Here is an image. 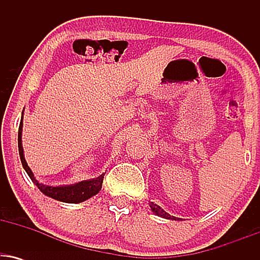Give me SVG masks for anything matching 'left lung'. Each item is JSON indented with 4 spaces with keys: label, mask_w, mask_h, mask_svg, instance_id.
Wrapping results in <instances>:
<instances>
[{
    "label": "left lung",
    "mask_w": 260,
    "mask_h": 260,
    "mask_svg": "<svg viewBox=\"0 0 260 260\" xmlns=\"http://www.w3.org/2000/svg\"><path fill=\"white\" fill-rule=\"evenodd\" d=\"M150 208H151V210H153V213L156 214L157 216H161V217H164V219H169V220H181L180 217H176V216H172V215H170L169 213H166V211L164 210V209H161V208L159 207V205L154 204L153 202L150 203Z\"/></svg>",
    "instance_id": "8db88e82"
}]
</instances>
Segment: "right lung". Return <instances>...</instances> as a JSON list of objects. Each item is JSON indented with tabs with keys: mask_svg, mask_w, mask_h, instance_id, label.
I'll use <instances>...</instances> for the list:
<instances>
[{
	"mask_svg": "<svg viewBox=\"0 0 260 260\" xmlns=\"http://www.w3.org/2000/svg\"><path fill=\"white\" fill-rule=\"evenodd\" d=\"M22 129H23V116L22 120H20L19 124V131H18V150H19V156L20 161H22V165L24 168L25 172L28 174L30 180L34 182V184L37 186L45 196L50 197V198L56 199V201L64 202V203H77L84 202L86 199L91 198L92 196L98 194L100 192L101 186H103L104 181V174L100 175L99 177L92 178V180H86L78 182L76 184H70V186H59V187H52V186H46V184L40 183L37 178L34 177V174L31 172L30 168L28 166L26 161L24 159V151H23V145H22Z\"/></svg>",
	"mask_w": 260,
	"mask_h": 260,
	"instance_id": "right-lung-1",
	"label": "right lung"
}]
</instances>
